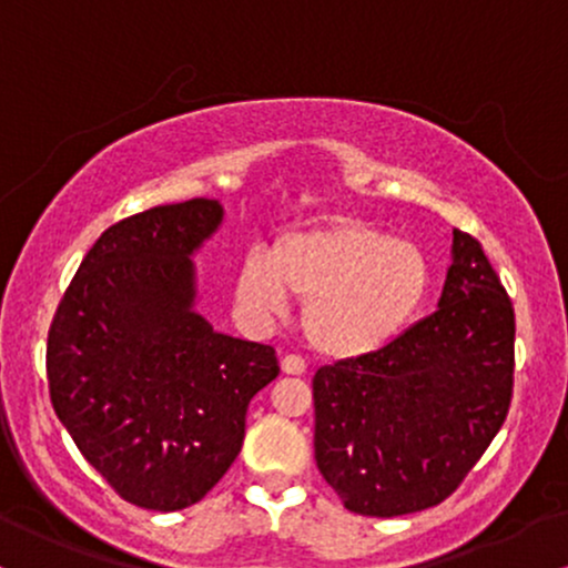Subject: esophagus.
Returning a JSON list of instances; mask_svg holds the SVG:
<instances>
[{
  "label": "esophagus",
  "instance_id": "obj_1",
  "mask_svg": "<svg viewBox=\"0 0 568 568\" xmlns=\"http://www.w3.org/2000/svg\"><path fill=\"white\" fill-rule=\"evenodd\" d=\"M280 368H283V374L288 376H302L306 371V363L298 355H285L283 361H280Z\"/></svg>",
  "mask_w": 568,
  "mask_h": 568
}]
</instances>
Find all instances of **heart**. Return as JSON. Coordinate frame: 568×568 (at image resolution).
Segmentation results:
<instances>
[{
  "instance_id": "obj_1",
  "label": "heart",
  "mask_w": 568,
  "mask_h": 568,
  "mask_svg": "<svg viewBox=\"0 0 568 568\" xmlns=\"http://www.w3.org/2000/svg\"><path fill=\"white\" fill-rule=\"evenodd\" d=\"M419 245L357 219L280 234L270 256L247 253L237 298L253 315L304 302V334L321 355L361 357L387 347L419 315L429 293Z\"/></svg>"
}]
</instances>
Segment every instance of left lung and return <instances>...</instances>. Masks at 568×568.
Returning a JSON list of instances; mask_svg holds the SVG:
<instances>
[{
	"instance_id": "obj_1",
	"label": "left lung",
	"mask_w": 568,
	"mask_h": 568,
	"mask_svg": "<svg viewBox=\"0 0 568 568\" xmlns=\"http://www.w3.org/2000/svg\"><path fill=\"white\" fill-rule=\"evenodd\" d=\"M515 312L484 247L454 230L438 310L387 347L317 368L315 459L357 515L440 505L513 400Z\"/></svg>"
}]
</instances>
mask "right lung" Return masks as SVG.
<instances>
[{
	"instance_id": "right-lung-1",
	"label": "right lung",
	"mask_w": 568,
	"mask_h": 568,
	"mask_svg": "<svg viewBox=\"0 0 568 568\" xmlns=\"http://www.w3.org/2000/svg\"><path fill=\"white\" fill-rule=\"evenodd\" d=\"M219 200L158 205L109 226L58 304L50 400L84 459L130 505L173 513L224 478L275 349L213 331L194 312V251Z\"/></svg>"
}]
</instances>
